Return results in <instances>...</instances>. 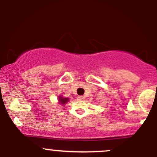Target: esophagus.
I'll return each mask as SVG.
<instances>
[{
    "label": "esophagus",
    "mask_w": 157,
    "mask_h": 157,
    "mask_svg": "<svg viewBox=\"0 0 157 157\" xmlns=\"http://www.w3.org/2000/svg\"><path fill=\"white\" fill-rule=\"evenodd\" d=\"M77 99H78L79 100H84L85 97L84 96H78L77 97Z\"/></svg>",
    "instance_id": "34e87169"
}]
</instances>
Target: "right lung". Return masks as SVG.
<instances>
[{"label": "right lung", "instance_id": "add662e5", "mask_svg": "<svg viewBox=\"0 0 157 157\" xmlns=\"http://www.w3.org/2000/svg\"><path fill=\"white\" fill-rule=\"evenodd\" d=\"M68 100H69V99L68 98H67V97H66V98H65V97H63V96H59L58 97V101H59V103L60 104H61V105H65V104L66 103V102H67L68 101Z\"/></svg>", "mask_w": 157, "mask_h": 157}]
</instances>
